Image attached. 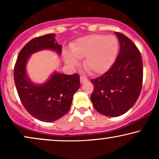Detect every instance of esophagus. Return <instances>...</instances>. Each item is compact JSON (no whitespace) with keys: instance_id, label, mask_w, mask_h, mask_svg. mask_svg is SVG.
Masks as SVG:
<instances>
[{"instance_id":"1","label":"esophagus","mask_w":159,"mask_h":159,"mask_svg":"<svg viewBox=\"0 0 159 159\" xmlns=\"http://www.w3.org/2000/svg\"><path fill=\"white\" fill-rule=\"evenodd\" d=\"M88 80L87 79L86 77H83V76H81V77H80V82H81L82 84L84 83V82H88Z\"/></svg>"}]
</instances>
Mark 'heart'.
<instances>
[{
	"instance_id": "obj_1",
	"label": "heart",
	"mask_w": 159,
	"mask_h": 159,
	"mask_svg": "<svg viewBox=\"0 0 159 159\" xmlns=\"http://www.w3.org/2000/svg\"><path fill=\"white\" fill-rule=\"evenodd\" d=\"M70 52L64 51V62L71 67L83 61L84 69L91 75L103 74L111 68L116 59L119 49L117 39L113 35L90 34L78 38L70 45Z\"/></svg>"
}]
</instances>
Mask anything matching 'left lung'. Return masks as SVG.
<instances>
[{"label":"left lung","instance_id":"1","mask_svg":"<svg viewBox=\"0 0 159 159\" xmlns=\"http://www.w3.org/2000/svg\"><path fill=\"white\" fill-rule=\"evenodd\" d=\"M120 43L116 61L107 72L91 80L94 90L90 99L100 114L116 117L131 108L140 94L143 84V61L133 42L125 34L115 32Z\"/></svg>","mask_w":159,"mask_h":159}]
</instances>
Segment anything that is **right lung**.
Instances as JSON below:
<instances>
[{"label":"right lung","instance_id":"obj_1","mask_svg":"<svg viewBox=\"0 0 159 159\" xmlns=\"http://www.w3.org/2000/svg\"><path fill=\"white\" fill-rule=\"evenodd\" d=\"M55 34L32 39L21 50L14 66L16 88L21 103L29 114L38 120L52 122L64 116L70 109L74 94L80 86L77 74L64 75L57 71L44 83L32 82L27 73L30 56L43 50H51L58 56L62 46L56 41Z\"/></svg>","mask_w":159,"mask_h":159}]
</instances>
